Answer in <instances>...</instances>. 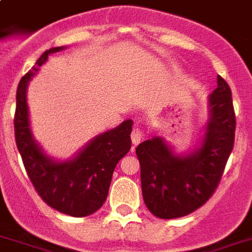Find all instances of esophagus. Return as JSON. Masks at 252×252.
Returning a JSON list of instances; mask_svg holds the SVG:
<instances>
[{
	"instance_id": "1",
	"label": "esophagus",
	"mask_w": 252,
	"mask_h": 252,
	"mask_svg": "<svg viewBox=\"0 0 252 252\" xmlns=\"http://www.w3.org/2000/svg\"><path fill=\"white\" fill-rule=\"evenodd\" d=\"M145 134L144 131L139 127H134L132 131H131V140H132V144H139L143 139H144Z\"/></svg>"
}]
</instances>
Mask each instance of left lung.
Instances as JSON below:
<instances>
[{
    "label": "left lung",
    "mask_w": 252,
    "mask_h": 252,
    "mask_svg": "<svg viewBox=\"0 0 252 252\" xmlns=\"http://www.w3.org/2000/svg\"><path fill=\"white\" fill-rule=\"evenodd\" d=\"M209 101L205 139L192 155L176 157L158 136L136 148L143 198L157 218L175 219L196 211L209 201L221 180L234 145L236 114L229 85L220 76Z\"/></svg>",
    "instance_id": "obj_1"
}]
</instances>
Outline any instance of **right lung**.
I'll return each mask as SVG.
<instances>
[{
    "label": "right lung",
    "instance_id": "1",
    "mask_svg": "<svg viewBox=\"0 0 252 252\" xmlns=\"http://www.w3.org/2000/svg\"><path fill=\"white\" fill-rule=\"evenodd\" d=\"M63 49L53 47L45 51L20 80L14 128L23 165L38 196L59 213L82 218L97 211L105 202L116 165L131 148L132 121L126 120L118 127L99 135L72 161L54 162L43 155L29 128L27 84L46 62L49 54Z\"/></svg>",
    "mask_w": 252,
    "mask_h": 252
}]
</instances>
